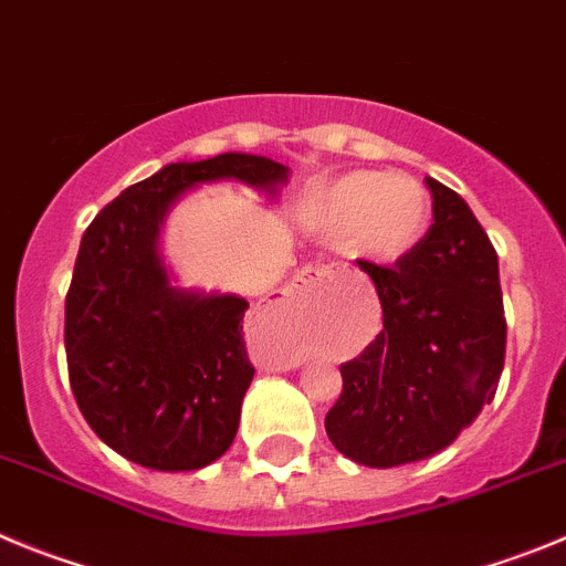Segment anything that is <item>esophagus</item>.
<instances>
[{
  "mask_svg": "<svg viewBox=\"0 0 566 566\" xmlns=\"http://www.w3.org/2000/svg\"><path fill=\"white\" fill-rule=\"evenodd\" d=\"M324 276H327V271H324V268H304V271L298 273V284H304V287H313V284L324 282Z\"/></svg>",
  "mask_w": 566,
  "mask_h": 566,
  "instance_id": "34e87169",
  "label": "esophagus"
}]
</instances>
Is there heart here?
Instances as JSON below:
<instances>
[{
	"mask_svg": "<svg viewBox=\"0 0 566 566\" xmlns=\"http://www.w3.org/2000/svg\"><path fill=\"white\" fill-rule=\"evenodd\" d=\"M310 222L329 242H349L366 262L395 264L429 231L431 197L415 177L349 171L321 188Z\"/></svg>",
	"mask_w": 566,
	"mask_h": 566,
	"instance_id": "heart-1",
	"label": "heart"
}]
</instances>
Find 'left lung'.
Instances as JSON below:
<instances>
[{"label": "left lung", "instance_id": "1", "mask_svg": "<svg viewBox=\"0 0 566 566\" xmlns=\"http://www.w3.org/2000/svg\"><path fill=\"white\" fill-rule=\"evenodd\" d=\"M434 226L395 268L358 262L384 307V329L340 366L324 429L366 468L429 460L480 417L505 366L499 259L468 202L426 177Z\"/></svg>", "mask_w": 566, "mask_h": 566}]
</instances>
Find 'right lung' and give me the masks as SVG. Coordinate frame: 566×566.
Returning <instances> with one entry per match:
<instances>
[{
  "label": "right lung",
  "mask_w": 566,
  "mask_h": 566,
  "mask_svg": "<svg viewBox=\"0 0 566 566\" xmlns=\"http://www.w3.org/2000/svg\"><path fill=\"white\" fill-rule=\"evenodd\" d=\"M290 169L256 155L163 166L81 237L64 310L70 386L90 429L151 471H200L239 429L253 380L237 293L182 287L160 251L171 208L195 188L242 182L268 200Z\"/></svg>",
  "instance_id": "obj_1"
}]
</instances>
